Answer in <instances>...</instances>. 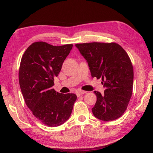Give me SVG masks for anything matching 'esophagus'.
Here are the masks:
<instances>
[{
  "label": "esophagus",
  "instance_id": "obj_1",
  "mask_svg": "<svg viewBox=\"0 0 153 153\" xmlns=\"http://www.w3.org/2000/svg\"><path fill=\"white\" fill-rule=\"evenodd\" d=\"M86 91H78L76 92V95L77 97H79L81 95H83V94L86 93Z\"/></svg>",
  "mask_w": 153,
  "mask_h": 153
}]
</instances>
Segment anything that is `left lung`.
Returning <instances> with one entry per match:
<instances>
[{"label": "left lung", "instance_id": "obj_1", "mask_svg": "<svg viewBox=\"0 0 153 153\" xmlns=\"http://www.w3.org/2000/svg\"><path fill=\"white\" fill-rule=\"evenodd\" d=\"M86 60L93 77L102 78L106 89L104 94L95 91L97 102L92 108L93 115L108 122L120 118L131 99L134 69L124 49L115 43L76 44Z\"/></svg>", "mask_w": 153, "mask_h": 153}]
</instances>
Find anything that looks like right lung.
<instances>
[{"mask_svg": "<svg viewBox=\"0 0 153 153\" xmlns=\"http://www.w3.org/2000/svg\"><path fill=\"white\" fill-rule=\"evenodd\" d=\"M72 47L35 42L22 58L19 83L25 104L37 119L48 127L67 121L77 99L74 93H59L52 88Z\"/></svg>", "mask_w": 153, "mask_h": 153, "instance_id": "add662e5", "label": "right lung"}]
</instances>
